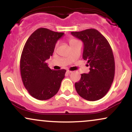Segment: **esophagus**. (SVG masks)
Masks as SVG:
<instances>
[{"mask_svg":"<svg viewBox=\"0 0 132 132\" xmlns=\"http://www.w3.org/2000/svg\"><path fill=\"white\" fill-rule=\"evenodd\" d=\"M71 72H72V71H69V70H68L67 71H66V73L68 74V75H69V74H71Z\"/></svg>","mask_w":132,"mask_h":132,"instance_id":"esophagus-1","label":"esophagus"}]
</instances>
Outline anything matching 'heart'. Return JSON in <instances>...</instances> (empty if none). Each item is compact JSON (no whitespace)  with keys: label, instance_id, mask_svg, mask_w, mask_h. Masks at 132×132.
I'll return each mask as SVG.
<instances>
[{"label":"heart","instance_id":"1","mask_svg":"<svg viewBox=\"0 0 132 132\" xmlns=\"http://www.w3.org/2000/svg\"><path fill=\"white\" fill-rule=\"evenodd\" d=\"M78 40H77L76 39L73 38H71L69 39V44H70V45H71V44H72L74 43H75V42H78ZM57 43L56 44V46H57Z\"/></svg>","mask_w":132,"mask_h":132}]
</instances>
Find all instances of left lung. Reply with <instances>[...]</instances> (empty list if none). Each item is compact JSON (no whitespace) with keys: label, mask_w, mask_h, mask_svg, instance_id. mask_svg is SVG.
Segmentation results:
<instances>
[{"label":"left lung","mask_w":132,"mask_h":132,"mask_svg":"<svg viewBox=\"0 0 132 132\" xmlns=\"http://www.w3.org/2000/svg\"><path fill=\"white\" fill-rule=\"evenodd\" d=\"M84 43L82 57L90 66L88 74H82L75 83L77 92L83 99L95 101L105 96L115 75L114 57L109 43L98 30L90 28L71 32ZM88 65V64H87Z\"/></svg>","instance_id":"obj_1"}]
</instances>
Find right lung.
<instances>
[{
  "label": "right lung",
  "mask_w": 132,
  "mask_h": 132,
  "mask_svg": "<svg viewBox=\"0 0 132 132\" xmlns=\"http://www.w3.org/2000/svg\"><path fill=\"white\" fill-rule=\"evenodd\" d=\"M63 35L48 28H38L23 47L20 64L22 79L28 93L38 100L49 99L56 94L65 76V69L52 70L46 63Z\"/></svg>",
  "instance_id": "right-lung-1"
}]
</instances>
